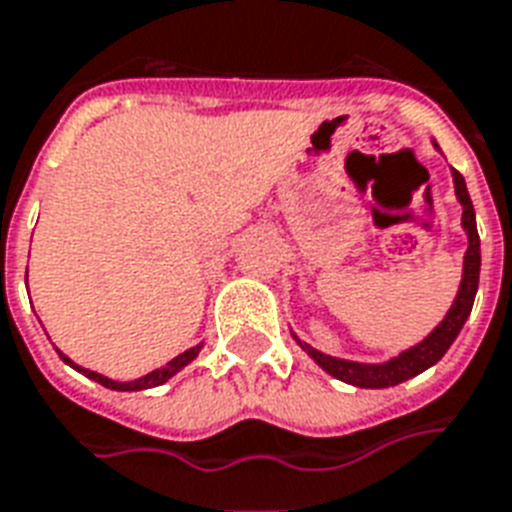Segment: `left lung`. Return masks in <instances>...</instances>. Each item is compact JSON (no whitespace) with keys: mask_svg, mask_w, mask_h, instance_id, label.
<instances>
[{"mask_svg":"<svg viewBox=\"0 0 512 512\" xmlns=\"http://www.w3.org/2000/svg\"><path fill=\"white\" fill-rule=\"evenodd\" d=\"M451 177H454L456 201L462 204V228L467 233V252H464L462 282H459L454 303H451L446 317L440 319V325L427 338H421L419 343H413L411 349L400 351L397 357L386 362H354L330 357V354L314 349L311 343L300 341L298 335L292 333L300 349L306 351L308 357L317 362L325 373H330V376L343 381V384L360 386V389H386V386H397L408 381V378L419 376L427 368H432L435 362L443 360V354L451 349V343L456 341V335H459V330H462L467 317H470L475 292H478V276H481V239H478L475 209L473 201H470V193H467V185H464V177L459 171H451Z\"/></svg>","mask_w":512,"mask_h":512,"instance_id":"8db88e82","label":"left lung"}]
</instances>
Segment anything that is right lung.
Instances as JSON below:
<instances>
[{"label": "right lung", "instance_id": "right-lung-1", "mask_svg": "<svg viewBox=\"0 0 512 512\" xmlns=\"http://www.w3.org/2000/svg\"><path fill=\"white\" fill-rule=\"evenodd\" d=\"M26 282H29V268H26ZM201 346L204 343H195L193 349H187L182 351V354H177L174 360L166 362V365H161V368H155L150 370L147 376L142 378H134V381H115V378H107V376H101V373H96V370H88V368H80L77 362H72L69 357H66L64 351L56 349L58 351V357L69 365V368H74L77 373H83L85 378H91V381H96V384L101 386H107V389H115V392H142V389H152V386H161L166 384L171 376H177L179 370L185 368V365H190V362L198 357V351H201Z\"/></svg>", "mask_w": 512, "mask_h": 512}]
</instances>
